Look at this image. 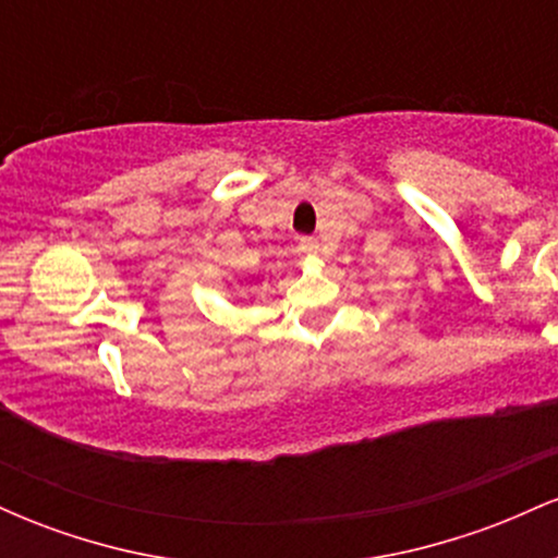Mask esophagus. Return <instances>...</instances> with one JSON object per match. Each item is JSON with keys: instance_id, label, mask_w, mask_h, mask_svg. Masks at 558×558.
Here are the masks:
<instances>
[{"instance_id": "obj_1", "label": "esophagus", "mask_w": 558, "mask_h": 558, "mask_svg": "<svg viewBox=\"0 0 558 558\" xmlns=\"http://www.w3.org/2000/svg\"><path fill=\"white\" fill-rule=\"evenodd\" d=\"M299 248L304 254H315L317 248H319V241L315 239V235H301L299 239Z\"/></svg>"}]
</instances>
